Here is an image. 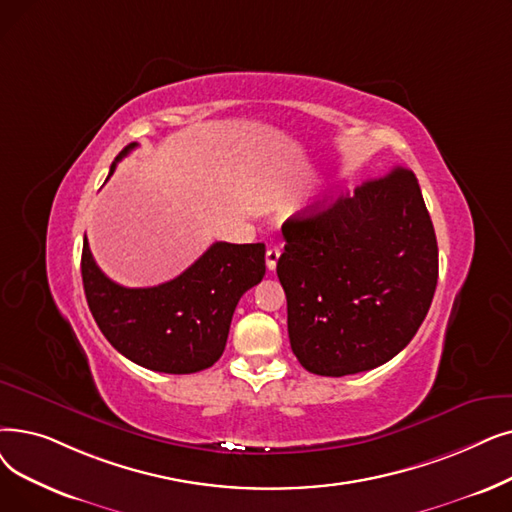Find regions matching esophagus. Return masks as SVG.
Returning <instances> with one entry per match:
<instances>
[{
  "label": "esophagus",
  "mask_w": 512,
  "mask_h": 512,
  "mask_svg": "<svg viewBox=\"0 0 512 512\" xmlns=\"http://www.w3.org/2000/svg\"><path fill=\"white\" fill-rule=\"evenodd\" d=\"M280 259V249L278 247H270L265 251V265H268V270H276V263Z\"/></svg>",
  "instance_id": "34e87169"
}]
</instances>
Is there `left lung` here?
Instances as JSON below:
<instances>
[{"instance_id": "left-lung-1", "label": "left lung", "mask_w": 512, "mask_h": 512, "mask_svg": "<svg viewBox=\"0 0 512 512\" xmlns=\"http://www.w3.org/2000/svg\"><path fill=\"white\" fill-rule=\"evenodd\" d=\"M276 272L288 339L320 376L372 370L402 351L431 307L439 255L416 175L395 167L335 203L288 217Z\"/></svg>"}]
</instances>
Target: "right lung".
<instances>
[{
	"label": "right lung",
	"mask_w": 512,
	"mask_h": 512,
	"mask_svg": "<svg viewBox=\"0 0 512 512\" xmlns=\"http://www.w3.org/2000/svg\"><path fill=\"white\" fill-rule=\"evenodd\" d=\"M136 146L117 154L110 175ZM81 276L92 316L119 353L154 372L192 374L224 353L240 297L265 276V244L213 242L177 278L127 288L104 276L85 238Z\"/></svg>",
	"instance_id": "obj_1"
}]
</instances>
